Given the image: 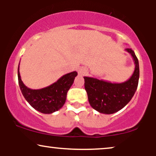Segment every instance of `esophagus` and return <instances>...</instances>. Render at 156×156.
<instances>
[{"label":"esophagus","instance_id":"1","mask_svg":"<svg viewBox=\"0 0 156 156\" xmlns=\"http://www.w3.org/2000/svg\"><path fill=\"white\" fill-rule=\"evenodd\" d=\"M77 72H78V74H79V75L82 76V75H84V74L85 73H86L87 70H86V69H85V68H84V67H80V68H79V69H77Z\"/></svg>","mask_w":156,"mask_h":156}]
</instances>
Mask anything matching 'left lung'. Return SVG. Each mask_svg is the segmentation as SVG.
I'll use <instances>...</instances> for the list:
<instances>
[{
	"mask_svg": "<svg viewBox=\"0 0 156 156\" xmlns=\"http://www.w3.org/2000/svg\"><path fill=\"white\" fill-rule=\"evenodd\" d=\"M133 57L135 69L132 76L122 83H113L97 78L84 76V88L89 104L99 113L112 114L123 108L133 97L139 80V64L131 48L125 50Z\"/></svg>",
	"mask_w": 156,
	"mask_h": 156,
	"instance_id": "left-lung-1",
	"label": "left lung"
}]
</instances>
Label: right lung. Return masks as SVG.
I'll return each instance as SVG.
<instances>
[{
    "mask_svg": "<svg viewBox=\"0 0 156 156\" xmlns=\"http://www.w3.org/2000/svg\"><path fill=\"white\" fill-rule=\"evenodd\" d=\"M76 76H77L76 71L70 72L50 86L40 89H32L23 84L19 72V65L18 68V84L23 97L32 107L47 114H52L62 107L67 99V91Z\"/></svg>",
    "mask_w": 156,
    "mask_h": 156,
    "instance_id": "obj_1",
    "label": "right lung"
}]
</instances>
